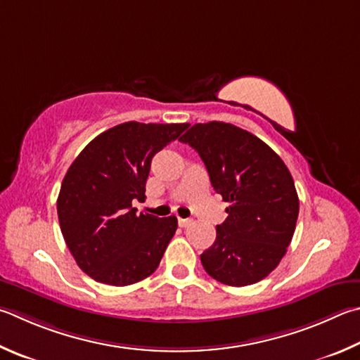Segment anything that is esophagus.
<instances>
[{"mask_svg": "<svg viewBox=\"0 0 360 360\" xmlns=\"http://www.w3.org/2000/svg\"><path fill=\"white\" fill-rule=\"evenodd\" d=\"M178 224H179V226L181 228H186V226H188V225H191L192 224V220L191 219H178Z\"/></svg>", "mask_w": 360, "mask_h": 360, "instance_id": "34e87169", "label": "esophagus"}]
</instances>
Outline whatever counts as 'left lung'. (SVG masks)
Listing matches in <instances>:
<instances>
[{
  "mask_svg": "<svg viewBox=\"0 0 360 360\" xmlns=\"http://www.w3.org/2000/svg\"><path fill=\"white\" fill-rule=\"evenodd\" d=\"M179 140L200 154L214 191L230 202L214 244L201 253L202 267L230 286L259 282L278 266L296 230L290 169L258 136L228 122L195 124Z\"/></svg>",
  "mask_w": 360,
  "mask_h": 360,
  "instance_id": "left-lung-1",
  "label": "left lung"
}]
</instances>
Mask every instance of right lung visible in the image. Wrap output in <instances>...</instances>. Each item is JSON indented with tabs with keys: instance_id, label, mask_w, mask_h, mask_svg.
<instances>
[{
	"instance_id": "right-lung-1",
	"label": "right lung",
	"mask_w": 360,
	"mask_h": 360,
	"mask_svg": "<svg viewBox=\"0 0 360 360\" xmlns=\"http://www.w3.org/2000/svg\"><path fill=\"white\" fill-rule=\"evenodd\" d=\"M187 124L129 121L88 143L64 176L56 207L61 233L80 269L96 282L126 286L158 269L178 219L136 214L151 160Z\"/></svg>"
}]
</instances>
